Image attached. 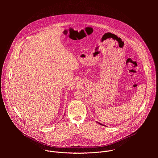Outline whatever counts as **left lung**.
Returning a JSON list of instances; mask_svg holds the SVG:
<instances>
[{"label": "left lung", "mask_w": 158, "mask_h": 158, "mask_svg": "<svg viewBox=\"0 0 158 158\" xmlns=\"http://www.w3.org/2000/svg\"><path fill=\"white\" fill-rule=\"evenodd\" d=\"M99 124H100V123H99ZM101 125H102V126H105V125H104V124H100Z\"/></svg>", "instance_id": "obj_1"}]
</instances>
